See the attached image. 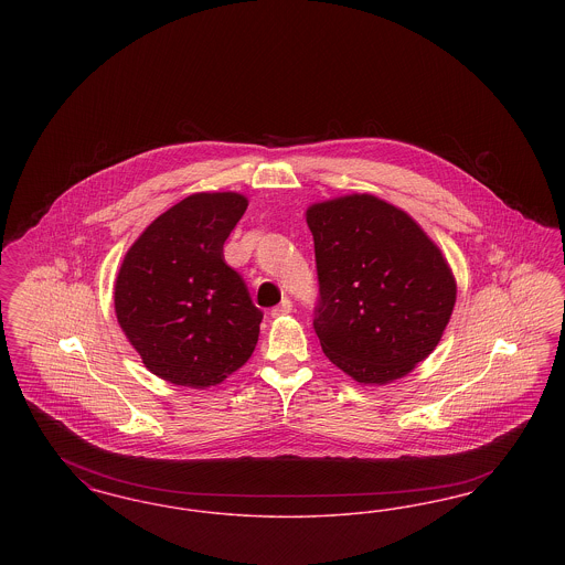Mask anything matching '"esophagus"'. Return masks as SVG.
I'll return each instance as SVG.
<instances>
[{"label": "esophagus", "mask_w": 565, "mask_h": 565, "mask_svg": "<svg viewBox=\"0 0 565 565\" xmlns=\"http://www.w3.org/2000/svg\"><path fill=\"white\" fill-rule=\"evenodd\" d=\"M288 313H292V300H288V298H284L277 307H273V309H270V316H273V318L288 316Z\"/></svg>", "instance_id": "esophagus-1"}]
</instances>
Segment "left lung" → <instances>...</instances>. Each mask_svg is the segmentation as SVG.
<instances>
[{"label": "left lung", "mask_w": 565, "mask_h": 565, "mask_svg": "<svg viewBox=\"0 0 565 565\" xmlns=\"http://www.w3.org/2000/svg\"><path fill=\"white\" fill-rule=\"evenodd\" d=\"M307 224L320 281L313 328L326 358L360 383L408 375L454 313L456 279L440 249L373 194L316 203Z\"/></svg>", "instance_id": "obj_1"}]
</instances>
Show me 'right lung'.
<instances>
[{"mask_svg": "<svg viewBox=\"0 0 565 565\" xmlns=\"http://www.w3.org/2000/svg\"><path fill=\"white\" fill-rule=\"evenodd\" d=\"M247 210L237 192H196L159 215L129 247L114 286L116 318L146 369L210 387L249 360L263 311L224 242Z\"/></svg>", "mask_w": 565, "mask_h": 565, "instance_id": "obj_1", "label": "right lung"}]
</instances>
